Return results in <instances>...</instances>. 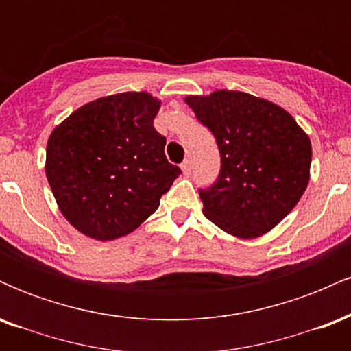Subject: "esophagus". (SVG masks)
I'll return each mask as SVG.
<instances>
[{
  "label": "esophagus",
  "instance_id": "esophagus-1",
  "mask_svg": "<svg viewBox=\"0 0 351 351\" xmlns=\"http://www.w3.org/2000/svg\"><path fill=\"white\" fill-rule=\"evenodd\" d=\"M181 170H183L184 175H189V173H191V162H189L188 158L181 163Z\"/></svg>",
  "mask_w": 351,
  "mask_h": 351
}]
</instances>
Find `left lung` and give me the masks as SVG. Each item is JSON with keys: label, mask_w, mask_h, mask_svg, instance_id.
Listing matches in <instances>:
<instances>
[{"label": "left lung", "mask_w": 351, "mask_h": 351, "mask_svg": "<svg viewBox=\"0 0 351 351\" xmlns=\"http://www.w3.org/2000/svg\"><path fill=\"white\" fill-rule=\"evenodd\" d=\"M184 102L215 135L221 155L217 180L199 189L204 216L241 239L269 232L307 188L308 135L287 110L245 92L216 90Z\"/></svg>", "instance_id": "obj_1"}]
</instances>
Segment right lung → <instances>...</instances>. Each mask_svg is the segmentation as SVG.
<instances>
[{"mask_svg":"<svg viewBox=\"0 0 351 351\" xmlns=\"http://www.w3.org/2000/svg\"><path fill=\"white\" fill-rule=\"evenodd\" d=\"M160 102L122 92L79 107L47 140L46 176L64 217L92 239L114 241L156 211L181 170L153 127Z\"/></svg>","mask_w":351,"mask_h":351,"instance_id":"obj_1","label":"right lung"}]
</instances>
